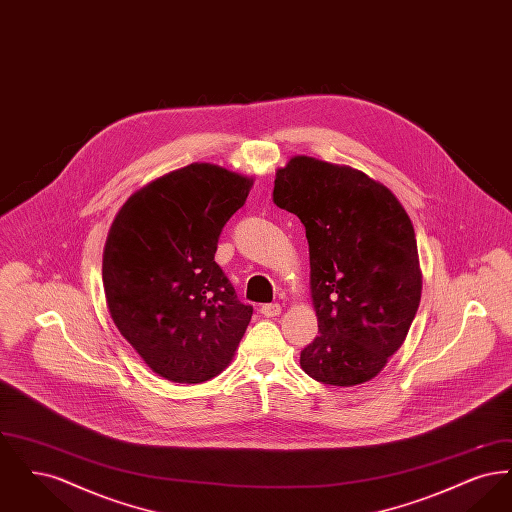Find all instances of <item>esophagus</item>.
<instances>
[{"mask_svg":"<svg viewBox=\"0 0 512 512\" xmlns=\"http://www.w3.org/2000/svg\"><path fill=\"white\" fill-rule=\"evenodd\" d=\"M280 313H282V307H280L278 303H268V305L261 307V315H263V317H278Z\"/></svg>","mask_w":512,"mask_h":512,"instance_id":"esophagus-1","label":"esophagus"}]
</instances>
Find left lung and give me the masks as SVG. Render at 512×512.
Listing matches in <instances>:
<instances>
[{"instance_id": "left-lung-1", "label": "left lung", "mask_w": 512, "mask_h": 512, "mask_svg": "<svg viewBox=\"0 0 512 512\" xmlns=\"http://www.w3.org/2000/svg\"><path fill=\"white\" fill-rule=\"evenodd\" d=\"M272 199L305 226L318 332L301 368L322 384L357 386L401 347L418 311L422 272L413 222L365 172L297 155L276 171Z\"/></svg>"}]
</instances>
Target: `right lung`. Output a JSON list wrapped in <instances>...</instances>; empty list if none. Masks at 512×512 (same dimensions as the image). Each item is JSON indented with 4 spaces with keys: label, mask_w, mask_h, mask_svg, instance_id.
<instances>
[{
    "label": "right lung",
    "mask_w": 512,
    "mask_h": 512,
    "mask_svg": "<svg viewBox=\"0 0 512 512\" xmlns=\"http://www.w3.org/2000/svg\"><path fill=\"white\" fill-rule=\"evenodd\" d=\"M251 186L242 174L192 163L138 190L109 230L103 288L111 318L171 382L211 380L244 338L253 307L238 299L215 253Z\"/></svg>",
    "instance_id": "1"
}]
</instances>
